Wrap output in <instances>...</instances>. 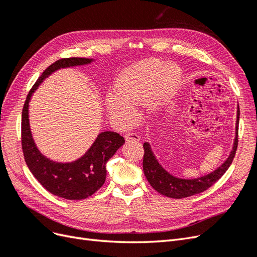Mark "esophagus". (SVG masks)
I'll use <instances>...</instances> for the list:
<instances>
[{"instance_id":"1","label":"esophagus","mask_w":257,"mask_h":257,"mask_svg":"<svg viewBox=\"0 0 257 257\" xmlns=\"http://www.w3.org/2000/svg\"><path fill=\"white\" fill-rule=\"evenodd\" d=\"M125 141L126 142H139L141 141V137H139L135 133H127L125 135Z\"/></svg>"}]
</instances>
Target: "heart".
Listing matches in <instances>:
<instances>
[{"mask_svg": "<svg viewBox=\"0 0 257 257\" xmlns=\"http://www.w3.org/2000/svg\"><path fill=\"white\" fill-rule=\"evenodd\" d=\"M180 79L181 71L177 65H166L158 59L143 60L118 76L114 93H109L105 98L106 110L112 119L128 125L136 120V106L147 100L148 109L155 112Z\"/></svg>", "mask_w": 257, "mask_h": 257, "instance_id": "1", "label": "heart"}]
</instances>
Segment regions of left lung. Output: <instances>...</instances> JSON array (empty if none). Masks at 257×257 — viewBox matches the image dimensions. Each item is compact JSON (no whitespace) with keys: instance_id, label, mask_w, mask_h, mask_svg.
<instances>
[{"instance_id":"left-lung-1","label":"left lung","mask_w":257,"mask_h":257,"mask_svg":"<svg viewBox=\"0 0 257 257\" xmlns=\"http://www.w3.org/2000/svg\"><path fill=\"white\" fill-rule=\"evenodd\" d=\"M239 106L237 109V121H236V135L234 145H232V149L228 155V158L225 160V162L221 166L217 167L213 172L210 174L204 175L198 178L194 179H184L179 178L170 173L163 167L158 159L151 149V146L149 143L144 144V173L147 178L148 182L151 184L152 188L158 191L160 194L170 198H184L192 195H196L201 192L209 189L213 183H215L219 179L225 174V172L230 166L232 160L235 158L237 146H238V125H239Z\"/></svg>"}]
</instances>
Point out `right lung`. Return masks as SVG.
I'll use <instances>...</instances> for the list:
<instances>
[{"label":"right lung","mask_w":257,"mask_h":257,"mask_svg":"<svg viewBox=\"0 0 257 257\" xmlns=\"http://www.w3.org/2000/svg\"><path fill=\"white\" fill-rule=\"evenodd\" d=\"M94 61V59L68 58L54 62L45 69L31 89L22 109V150L30 172L48 192L65 199L79 200L93 195L106 180L108 160L113 157L125 142L115 132L105 131L97 135L94 143L79 159L66 163L50 160L38 149L31 132L30 100L36 89L52 73L61 68L88 65Z\"/></svg>","instance_id":"right-lung-1"}]
</instances>
